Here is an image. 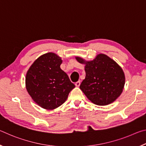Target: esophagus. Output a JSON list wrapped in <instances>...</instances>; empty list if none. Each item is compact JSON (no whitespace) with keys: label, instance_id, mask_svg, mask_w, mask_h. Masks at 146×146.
<instances>
[{"label":"esophagus","instance_id":"esophagus-1","mask_svg":"<svg viewBox=\"0 0 146 146\" xmlns=\"http://www.w3.org/2000/svg\"><path fill=\"white\" fill-rule=\"evenodd\" d=\"M80 81H78V82H75V86H76V87H79V86H80Z\"/></svg>","mask_w":146,"mask_h":146}]
</instances>
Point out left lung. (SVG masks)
I'll return each instance as SVG.
<instances>
[{"instance_id": "left-lung-1", "label": "left lung", "mask_w": 146, "mask_h": 146, "mask_svg": "<svg viewBox=\"0 0 146 146\" xmlns=\"http://www.w3.org/2000/svg\"><path fill=\"white\" fill-rule=\"evenodd\" d=\"M79 63L84 64L86 77L80 88L91 102L98 106L111 104L122 93L125 75L122 68L108 55L100 53L92 60L76 56Z\"/></svg>"}]
</instances>
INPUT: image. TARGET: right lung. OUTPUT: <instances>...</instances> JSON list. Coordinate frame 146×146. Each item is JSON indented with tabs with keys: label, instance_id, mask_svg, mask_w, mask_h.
Wrapping results in <instances>:
<instances>
[{
	"label": "right lung",
	"instance_id": "right-lung-1",
	"mask_svg": "<svg viewBox=\"0 0 146 146\" xmlns=\"http://www.w3.org/2000/svg\"><path fill=\"white\" fill-rule=\"evenodd\" d=\"M61 57L55 53L44 54L34 61L26 73V88L36 104L52 110L67 100L75 87L61 70Z\"/></svg>",
	"mask_w": 146,
	"mask_h": 146
}]
</instances>
